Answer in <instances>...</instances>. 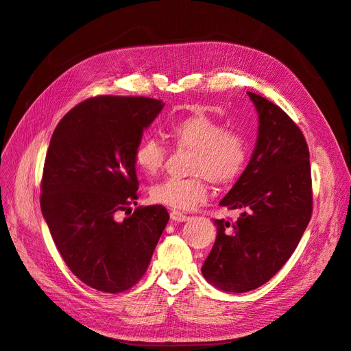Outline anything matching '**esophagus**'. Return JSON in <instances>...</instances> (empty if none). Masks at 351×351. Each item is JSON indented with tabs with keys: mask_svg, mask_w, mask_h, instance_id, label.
Instances as JSON below:
<instances>
[{
	"mask_svg": "<svg viewBox=\"0 0 351 351\" xmlns=\"http://www.w3.org/2000/svg\"><path fill=\"white\" fill-rule=\"evenodd\" d=\"M170 219H172L173 222H186V220H189V216L178 212V210H172V212H170Z\"/></svg>",
	"mask_w": 351,
	"mask_h": 351,
	"instance_id": "esophagus-1",
	"label": "esophagus"
}]
</instances>
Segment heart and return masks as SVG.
<instances>
[{"mask_svg": "<svg viewBox=\"0 0 351 351\" xmlns=\"http://www.w3.org/2000/svg\"><path fill=\"white\" fill-rule=\"evenodd\" d=\"M167 135L176 147L193 149L191 178H169L156 184L149 197L154 203L176 210H189L208 195L207 179L229 184L241 175L248 158V141L243 132L228 129L206 112L188 113L169 122ZM166 147L153 136H144L134 149V162L148 176L162 169Z\"/></svg>", "mask_w": 351, "mask_h": 351, "instance_id": "obj_1", "label": "heart"}]
</instances>
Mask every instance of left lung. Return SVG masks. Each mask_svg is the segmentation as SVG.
I'll return each instance as SVG.
<instances>
[{
	"mask_svg": "<svg viewBox=\"0 0 351 351\" xmlns=\"http://www.w3.org/2000/svg\"><path fill=\"white\" fill-rule=\"evenodd\" d=\"M258 114L252 158L219 204L239 208L234 222L216 219V241L204 260L207 281L226 293L266 284L291 257L312 217L308 148L281 107L247 93Z\"/></svg>",
	"mask_w": 351,
	"mask_h": 351,
	"instance_id": "obj_1",
	"label": "left lung"
}]
</instances>
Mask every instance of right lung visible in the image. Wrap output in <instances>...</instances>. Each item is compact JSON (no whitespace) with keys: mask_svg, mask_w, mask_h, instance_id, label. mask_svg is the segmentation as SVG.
Segmentation results:
<instances>
[{"mask_svg":"<svg viewBox=\"0 0 351 351\" xmlns=\"http://www.w3.org/2000/svg\"><path fill=\"white\" fill-rule=\"evenodd\" d=\"M160 99L94 97L60 120L49 141L41 210L73 275L103 293H122L145 274L169 222L160 206L136 207L134 149L162 112Z\"/></svg>","mask_w":351,"mask_h":351,"instance_id":"add662e5","label":"right lung"}]
</instances>
